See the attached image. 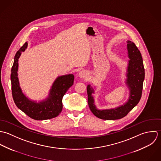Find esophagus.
Here are the masks:
<instances>
[{"instance_id":"obj_1","label":"esophagus","mask_w":161,"mask_h":161,"mask_svg":"<svg viewBox=\"0 0 161 161\" xmlns=\"http://www.w3.org/2000/svg\"><path fill=\"white\" fill-rule=\"evenodd\" d=\"M78 75H79V76H80V78H85V77L87 76V72H86L85 70H82V71H81L79 73Z\"/></svg>"}]
</instances>
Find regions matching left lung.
<instances>
[{
	"mask_svg": "<svg viewBox=\"0 0 161 161\" xmlns=\"http://www.w3.org/2000/svg\"><path fill=\"white\" fill-rule=\"evenodd\" d=\"M127 48L129 60L127 68L126 84L129 90L128 101L118 108L99 110L94 103L92 95L94 90L89 85L87 86L88 103L90 110L97 118L105 120L119 119L126 116L139 102L142 96L145 72L141 53L134 43L128 40Z\"/></svg>",
	"mask_w": 161,
	"mask_h": 161,
	"instance_id": "obj_1",
	"label": "left lung"
}]
</instances>
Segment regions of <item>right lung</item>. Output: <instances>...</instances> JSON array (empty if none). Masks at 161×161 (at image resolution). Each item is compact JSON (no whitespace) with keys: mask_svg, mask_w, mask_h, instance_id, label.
<instances>
[{"mask_svg":"<svg viewBox=\"0 0 161 161\" xmlns=\"http://www.w3.org/2000/svg\"><path fill=\"white\" fill-rule=\"evenodd\" d=\"M27 45V42H25L14 57L10 75L13 99L19 109L33 119L45 120L55 118L62 110V98L73 85L74 75L69 74L58 76L53 83L49 95L45 99L39 103L29 99L22 93L17 76L19 58Z\"/></svg>","mask_w":161,"mask_h":161,"instance_id":"right-lung-1","label":"right lung"}]
</instances>
